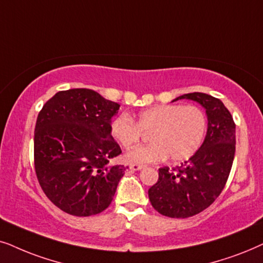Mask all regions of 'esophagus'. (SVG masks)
<instances>
[{
  "mask_svg": "<svg viewBox=\"0 0 263 263\" xmlns=\"http://www.w3.org/2000/svg\"><path fill=\"white\" fill-rule=\"evenodd\" d=\"M143 167H144L143 164H137V163L129 164V170H132V171H139V170H142Z\"/></svg>",
  "mask_w": 263,
  "mask_h": 263,
  "instance_id": "34e87169",
  "label": "esophagus"
}]
</instances>
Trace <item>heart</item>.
<instances>
[{
	"instance_id": "1",
	"label": "heart",
	"mask_w": 263,
	"mask_h": 263,
	"mask_svg": "<svg viewBox=\"0 0 263 263\" xmlns=\"http://www.w3.org/2000/svg\"><path fill=\"white\" fill-rule=\"evenodd\" d=\"M208 119L198 106L171 103L150 107L138 113L137 122L122 113L110 122V135L122 148L138 144L143 132H149V144L138 146L125 155L131 163L159 162L190 159L204 141Z\"/></svg>"
}]
</instances>
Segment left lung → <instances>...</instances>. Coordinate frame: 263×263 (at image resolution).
Here are the masks:
<instances>
[{"label":"left lung","instance_id":"1","mask_svg":"<svg viewBox=\"0 0 263 263\" xmlns=\"http://www.w3.org/2000/svg\"><path fill=\"white\" fill-rule=\"evenodd\" d=\"M205 108L208 129L204 142L190 160L170 170H159V179L149 189L152 205L168 218H190L208 208L225 187L236 153V125L219 99L203 92L185 93Z\"/></svg>","mask_w":263,"mask_h":263}]
</instances>
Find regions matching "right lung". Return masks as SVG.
<instances>
[{"mask_svg": "<svg viewBox=\"0 0 263 263\" xmlns=\"http://www.w3.org/2000/svg\"><path fill=\"white\" fill-rule=\"evenodd\" d=\"M120 104L90 89L59 91L48 100L34 128V171L45 196L74 216L109 207L126 167L110 166L121 149L110 135Z\"/></svg>", "mask_w": 263, "mask_h": 263, "instance_id": "obj_1", "label": "right lung"}]
</instances>
